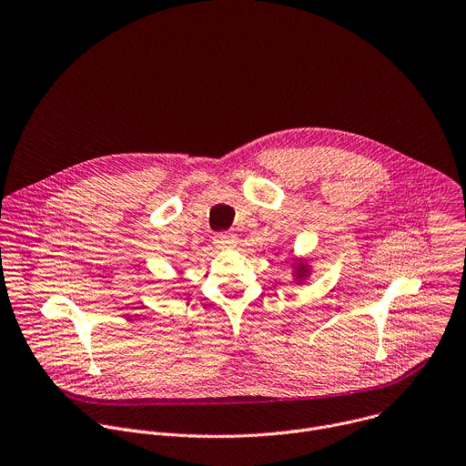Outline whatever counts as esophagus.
<instances>
[{"label": "esophagus", "instance_id": "34e87169", "mask_svg": "<svg viewBox=\"0 0 466 466\" xmlns=\"http://www.w3.org/2000/svg\"><path fill=\"white\" fill-rule=\"evenodd\" d=\"M214 243L218 248H232L236 245V238L230 232H219V234H216Z\"/></svg>", "mask_w": 466, "mask_h": 466}]
</instances>
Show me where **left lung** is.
Masks as SVG:
<instances>
[{
  "label": "left lung",
  "instance_id": "obj_1",
  "mask_svg": "<svg viewBox=\"0 0 466 466\" xmlns=\"http://www.w3.org/2000/svg\"><path fill=\"white\" fill-rule=\"evenodd\" d=\"M292 279L294 283H305V279L311 276L313 268H311V259L309 258H292Z\"/></svg>",
  "mask_w": 466,
  "mask_h": 466
}]
</instances>
